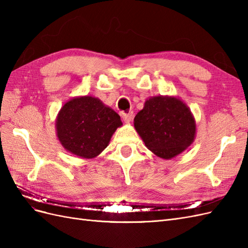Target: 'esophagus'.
Wrapping results in <instances>:
<instances>
[{
  "instance_id": "1",
  "label": "esophagus",
  "mask_w": 248,
  "mask_h": 248,
  "mask_svg": "<svg viewBox=\"0 0 248 248\" xmlns=\"http://www.w3.org/2000/svg\"><path fill=\"white\" fill-rule=\"evenodd\" d=\"M132 117H133L132 111L125 112V114H123V120H124V122L129 123V122L131 121V120H132Z\"/></svg>"
}]
</instances>
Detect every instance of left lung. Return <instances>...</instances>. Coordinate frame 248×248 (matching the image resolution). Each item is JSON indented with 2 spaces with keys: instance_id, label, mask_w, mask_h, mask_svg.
I'll list each match as a JSON object with an SVG mask.
<instances>
[{
  "instance_id": "1",
  "label": "left lung",
  "mask_w": 248,
  "mask_h": 248,
  "mask_svg": "<svg viewBox=\"0 0 248 248\" xmlns=\"http://www.w3.org/2000/svg\"><path fill=\"white\" fill-rule=\"evenodd\" d=\"M134 127L150 151L164 159L183 152L196 136L189 108L175 97L148 99L134 118Z\"/></svg>"
}]
</instances>
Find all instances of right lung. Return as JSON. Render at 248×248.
Segmentation results:
<instances>
[{"instance_id": "obj_1", "label": "right lung", "mask_w": 248, "mask_h": 248, "mask_svg": "<svg viewBox=\"0 0 248 248\" xmlns=\"http://www.w3.org/2000/svg\"><path fill=\"white\" fill-rule=\"evenodd\" d=\"M122 125L115 110L91 96L66 102L57 118V134L63 147L82 158H93L108 145Z\"/></svg>"}]
</instances>
